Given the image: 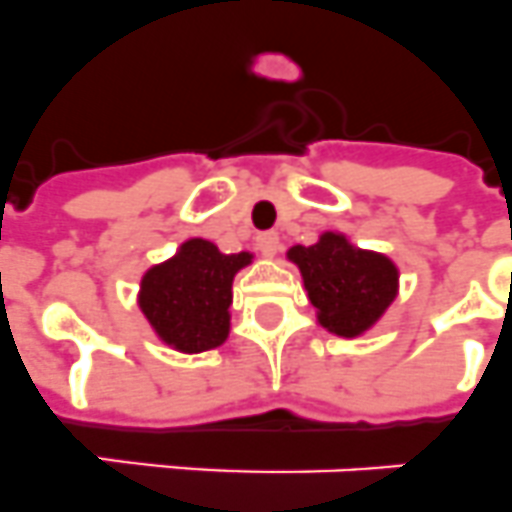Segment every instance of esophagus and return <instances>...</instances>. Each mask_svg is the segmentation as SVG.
<instances>
[{
    "label": "esophagus",
    "instance_id": "1",
    "mask_svg": "<svg viewBox=\"0 0 512 512\" xmlns=\"http://www.w3.org/2000/svg\"><path fill=\"white\" fill-rule=\"evenodd\" d=\"M257 247L263 249L268 257H273L281 249V236L276 231H263V234H257Z\"/></svg>",
    "mask_w": 512,
    "mask_h": 512
}]
</instances>
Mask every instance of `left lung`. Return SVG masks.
Wrapping results in <instances>:
<instances>
[{"instance_id": "left-lung-1", "label": "left lung", "mask_w": 512, "mask_h": 512, "mask_svg": "<svg viewBox=\"0 0 512 512\" xmlns=\"http://www.w3.org/2000/svg\"><path fill=\"white\" fill-rule=\"evenodd\" d=\"M286 260L302 273L317 325L338 338L369 333L401 289L393 257L356 247L343 231H322L309 247L294 244Z\"/></svg>"}]
</instances>
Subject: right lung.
Returning <instances> with one entry per match:
<instances>
[{
	"label": "right lung",
	"mask_w": 512,
	"mask_h": 512,
	"mask_svg": "<svg viewBox=\"0 0 512 512\" xmlns=\"http://www.w3.org/2000/svg\"><path fill=\"white\" fill-rule=\"evenodd\" d=\"M255 252L226 255L203 236L184 239L171 257L140 278L137 307L158 341L179 354H203L229 338L234 276Z\"/></svg>",
	"instance_id": "add662e5"
}]
</instances>
